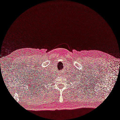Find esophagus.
Returning <instances> with one entry per match:
<instances>
[{
    "mask_svg": "<svg viewBox=\"0 0 120 120\" xmlns=\"http://www.w3.org/2000/svg\"><path fill=\"white\" fill-rule=\"evenodd\" d=\"M62 74H61V75H62Z\"/></svg>",
    "mask_w": 120,
    "mask_h": 120,
    "instance_id": "obj_1",
    "label": "esophagus"
}]
</instances>
